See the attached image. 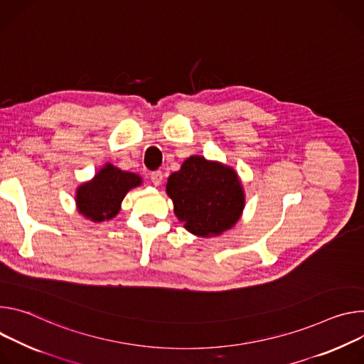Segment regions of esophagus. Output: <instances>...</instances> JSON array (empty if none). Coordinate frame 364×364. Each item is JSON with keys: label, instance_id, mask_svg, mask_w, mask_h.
Wrapping results in <instances>:
<instances>
[{"label": "esophagus", "instance_id": "obj_1", "mask_svg": "<svg viewBox=\"0 0 364 364\" xmlns=\"http://www.w3.org/2000/svg\"><path fill=\"white\" fill-rule=\"evenodd\" d=\"M150 179H151V182H153L154 186H160L161 182H164V173H161L160 171H156V172H153V173L150 175Z\"/></svg>", "mask_w": 364, "mask_h": 364}]
</instances>
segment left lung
Instances as JSON below:
<instances>
[{
    "mask_svg": "<svg viewBox=\"0 0 364 364\" xmlns=\"http://www.w3.org/2000/svg\"><path fill=\"white\" fill-rule=\"evenodd\" d=\"M175 215L196 237L221 235L243 214L246 195L237 172L204 156L188 157L166 183Z\"/></svg>",
    "mask_w": 364,
    "mask_h": 364,
    "instance_id": "obj_1",
    "label": "left lung"
}]
</instances>
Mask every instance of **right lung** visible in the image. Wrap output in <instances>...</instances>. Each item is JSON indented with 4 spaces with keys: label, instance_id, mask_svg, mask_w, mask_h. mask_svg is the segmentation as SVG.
Here are the masks:
<instances>
[{
    "label": "right lung",
    "instance_id": "add662e5",
    "mask_svg": "<svg viewBox=\"0 0 364 364\" xmlns=\"http://www.w3.org/2000/svg\"><path fill=\"white\" fill-rule=\"evenodd\" d=\"M141 183L140 175L105 164L91 181L77 186L75 195L76 210L92 223L112 220L119 213L127 192Z\"/></svg>",
    "mask_w": 364,
    "mask_h": 364
}]
</instances>
